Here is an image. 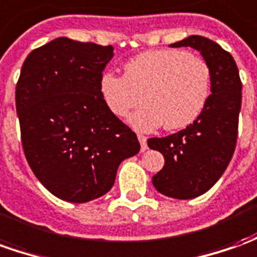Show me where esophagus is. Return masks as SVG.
<instances>
[{
    "mask_svg": "<svg viewBox=\"0 0 257 257\" xmlns=\"http://www.w3.org/2000/svg\"><path fill=\"white\" fill-rule=\"evenodd\" d=\"M138 141L141 143V152H146L148 151V143H146V136L143 135H138Z\"/></svg>",
    "mask_w": 257,
    "mask_h": 257,
    "instance_id": "obj_1",
    "label": "esophagus"
}]
</instances>
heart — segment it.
Wrapping results in <instances>:
<instances>
[{"label": "heart", "instance_id": "heart-1", "mask_svg": "<svg viewBox=\"0 0 257 257\" xmlns=\"http://www.w3.org/2000/svg\"><path fill=\"white\" fill-rule=\"evenodd\" d=\"M211 84V67L204 59L163 49L131 59L123 76L104 73L98 87L108 111L118 118L145 102L129 123L136 131L151 132L162 125L167 131L191 125L208 102Z\"/></svg>", "mask_w": 257, "mask_h": 257}]
</instances>
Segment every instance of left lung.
Segmentation results:
<instances>
[{"instance_id":"left-lung-1","label":"left lung","mask_w":257,"mask_h":257,"mask_svg":"<svg viewBox=\"0 0 257 257\" xmlns=\"http://www.w3.org/2000/svg\"><path fill=\"white\" fill-rule=\"evenodd\" d=\"M200 52L212 73L208 102L187 128L166 138H151L148 146L165 158L152 183L160 194L190 200L207 193L224 174L238 138L242 83L238 66L226 50L208 38L193 35L170 48Z\"/></svg>"}]
</instances>
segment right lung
<instances>
[{
  "label": "right lung",
  "instance_id": "obj_1",
  "mask_svg": "<svg viewBox=\"0 0 257 257\" xmlns=\"http://www.w3.org/2000/svg\"><path fill=\"white\" fill-rule=\"evenodd\" d=\"M112 57V46L57 38L22 64L15 99L26 160L64 201L106 194L122 160L141 149L135 132L108 111L99 94Z\"/></svg>",
  "mask_w": 257,
  "mask_h": 257
}]
</instances>
